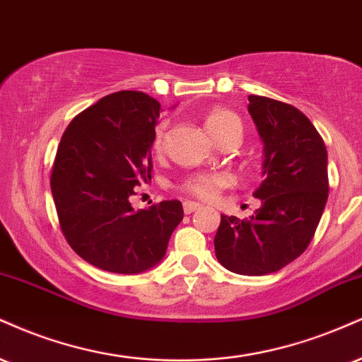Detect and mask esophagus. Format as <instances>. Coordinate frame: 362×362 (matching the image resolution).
Masks as SVG:
<instances>
[{
	"mask_svg": "<svg viewBox=\"0 0 362 362\" xmlns=\"http://www.w3.org/2000/svg\"><path fill=\"white\" fill-rule=\"evenodd\" d=\"M200 207H202V206H200L199 202H190V200L184 202V212H185V214H192V212L199 211Z\"/></svg>",
	"mask_w": 362,
	"mask_h": 362,
	"instance_id": "obj_1",
	"label": "esophagus"
}]
</instances>
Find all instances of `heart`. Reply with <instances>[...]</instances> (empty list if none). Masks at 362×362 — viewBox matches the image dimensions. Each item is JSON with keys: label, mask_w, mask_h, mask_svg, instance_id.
Returning a JSON list of instances; mask_svg holds the SVG:
<instances>
[{"label": "heart", "mask_w": 362, "mask_h": 362, "mask_svg": "<svg viewBox=\"0 0 362 362\" xmlns=\"http://www.w3.org/2000/svg\"><path fill=\"white\" fill-rule=\"evenodd\" d=\"M204 124L206 129L217 143L229 136H236L241 139L243 133V123L239 116L234 111L228 110V107H212L204 117ZM165 133H167V123H162L156 126L155 138H153V148L160 151L163 148ZM230 185V178L226 173H194V175L187 177L184 180L185 192L195 195V197L202 200L214 199L221 190Z\"/></svg>", "instance_id": "b5f03b06"}]
</instances>
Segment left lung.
I'll return each mask as SVG.
<instances>
[{"mask_svg":"<svg viewBox=\"0 0 362 362\" xmlns=\"http://www.w3.org/2000/svg\"><path fill=\"white\" fill-rule=\"evenodd\" d=\"M247 111L263 141L261 207L250 219L221 216L219 263L238 275L275 273L310 245L329 197L327 150L310 119L290 104L250 95Z\"/></svg>","mask_w":362,"mask_h":362,"instance_id":"1","label":"left lung"}]
</instances>
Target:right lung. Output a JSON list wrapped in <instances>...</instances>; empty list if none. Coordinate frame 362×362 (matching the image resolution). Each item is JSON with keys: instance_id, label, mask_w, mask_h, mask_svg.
<instances>
[{"instance_id": "right-lung-1", "label": "right lung", "mask_w": 362, "mask_h": 362, "mask_svg": "<svg viewBox=\"0 0 362 362\" xmlns=\"http://www.w3.org/2000/svg\"><path fill=\"white\" fill-rule=\"evenodd\" d=\"M160 103L139 90L99 99L67 126L50 189L60 229L82 259L104 272L136 275L163 259L184 219L180 200L134 211V187L151 180Z\"/></svg>"}]
</instances>
